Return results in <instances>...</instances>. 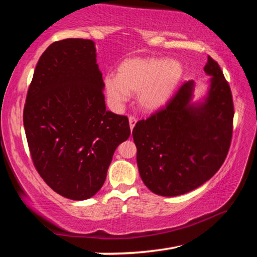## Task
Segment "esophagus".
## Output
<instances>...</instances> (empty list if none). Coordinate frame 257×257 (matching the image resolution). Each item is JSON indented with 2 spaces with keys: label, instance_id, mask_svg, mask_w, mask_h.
I'll use <instances>...</instances> for the list:
<instances>
[{
  "label": "esophagus",
  "instance_id": "34e87169",
  "mask_svg": "<svg viewBox=\"0 0 257 257\" xmlns=\"http://www.w3.org/2000/svg\"><path fill=\"white\" fill-rule=\"evenodd\" d=\"M136 123H137V119L135 118V116H133V115H130L129 116V124H130V129H134L135 128V125H136Z\"/></svg>",
  "mask_w": 257,
  "mask_h": 257
}]
</instances>
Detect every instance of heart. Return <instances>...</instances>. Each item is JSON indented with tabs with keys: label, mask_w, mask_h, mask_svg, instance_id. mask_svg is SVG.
Masks as SVG:
<instances>
[{
	"label": "heart",
	"mask_w": 257,
	"mask_h": 257,
	"mask_svg": "<svg viewBox=\"0 0 257 257\" xmlns=\"http://www.w3.org/2000/svg\"><path fill=\"white\" fill-rule=\"evenodd\" d=\"M184 76V68L176 60L165 58H132L122 61L116 76L104 77L103 86L110 105L120 110L129 94H136L143 111L153 112L170 101Z\"/></svg>",
	"instance_id": "obj_1"
}]
</instances>
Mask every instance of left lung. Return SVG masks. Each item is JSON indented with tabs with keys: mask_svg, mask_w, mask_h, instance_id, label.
Returning <instances> with one entry per match:
<instances>
[{
	"mask_svg": "<svg viewBox=\"0 0 257 257\" xmlns=\"http://www.w3.org/2000/svg\"><path fill=\"white\" fill-rule=\"evenodd\" d=\"M210 89L191 102L194 81L182 85L165 107L138 121L133 130L143 182L160 196H178L215 175L232 137L233 102L228 81L211 56L204 67Z\"/></svg>",
	"mask_w": 257,
	"mask_h": 257,
	"instance_id": "1",
	"label": "left lung"
}]
</instances>
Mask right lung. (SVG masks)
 Segmentation results:
<instances>
[{
  "label": "right lung",
  "mask_w": 257,
  "mask_h": 257,
  "mask_svg": "<svg viewBox=\"0 0 257 257\" xmlns=\"http://www.w3.org/2000/svg\"><path fill=\"white\" fill-rule=\"evenodd\" d=\"M103 78L90 40L54 42L38 60L24 108L37 172L73 201L94 196L114 151L130 136L128 118L106 110Z\"/></svg>",
  "instance_id": "add662e5"
}]
</instances>
